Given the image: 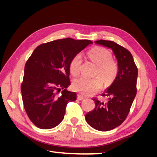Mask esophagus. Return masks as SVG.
Here are the masks:
<instances>
[{
	"label": "esophagus",
	"mask_w": 157,
	"mask_h": 157,
	"mask_svg": "<svg viewBox=\"0 0 157 157\" xmlns=\"http://www.w3.org/2000/svg\"><path fill=\"white\" fill-rule=\"evenodd\" d=\"M77 99H78V100H83V99H85V97H83V96L81 95V94H78V96H77Z\"/></svg>",
	"instance_id": "obj_1"
}]
</instances>
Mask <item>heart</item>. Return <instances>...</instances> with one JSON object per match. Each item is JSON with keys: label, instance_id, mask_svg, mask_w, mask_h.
<instances>
[{"label": "heart", "instance_id": "obj_1", "mask_svg": "<svg viewBox=\"0 0 157 157\" xmlns=\"http://www.w3.org/2000/svg\"><path fill=\"white\" fill-rule=\"evenodd\" d=\"M90 59L97 66L96 75L101 76L106 84H109L117 76L119 67L116 61L111 59V53L103 47H94L88 52ZM81 55H75L71 60L69 64L70 72L73 76H77L80 71ZM100 77L88 78L80 77L73 82V88L83 96L93 95L99 91L102 86V81Z\"/></svg>", "mask_w": 157, "mask_h": 157}]
</instances>
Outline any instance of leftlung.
<instances>
[{"instance_id": "1", "label": "left lung", "mask_w": 157, "mask_h": 157, "mask_svg": "<svg viewBox=\"0 0 157 157\" xmlns=\"http://www.w3.org/2000/svg\"><path fill=\"white\" fill-rule=\"evenodd\" d=\"M95 43L113 51L119 67L114 81L101 95L108 100L103 102L94 98L95 108L85 117L91 127L106 132L121 125L127 117L136 94L138 69L132 53L123 46L111 40H98Z\"/></svg>"}]
</instances>
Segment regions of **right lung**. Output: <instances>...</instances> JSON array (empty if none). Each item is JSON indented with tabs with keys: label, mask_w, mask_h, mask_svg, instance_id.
Wrapping results in <instances>:
<instances>
[{
	"label": "right lung",
	"mask_w": 157,
	"mask_h": 157,
	"mask_svg": "<svg viewBox=\"0 0 157 157\" xmlns=\"http://www.w3.org/2000/svg\"><path fill=\"white\" fill-rule=\"evenodd\" d=\"M91 44L71 38L55 40L39 45L28 59L21 90L25 112L37 127L59 125L68 103L76 101V94L66 90L71 84L70 61Z\"/></svg>",
	"instance_id": "obj_1"
}]
</instances>
